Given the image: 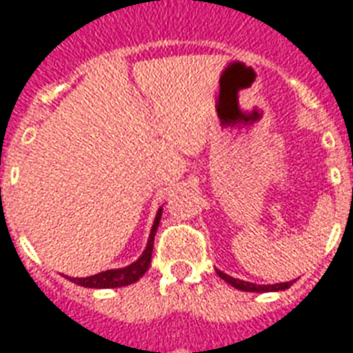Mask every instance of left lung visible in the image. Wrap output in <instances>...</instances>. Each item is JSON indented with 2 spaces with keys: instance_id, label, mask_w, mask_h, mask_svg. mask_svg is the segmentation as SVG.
Masks as SVG:
<instances>
[{
  "instance_id": "obj_1",
  "label": "left lung",
  "mask_w": 353,
  "mask_h": 353,
  "mask_svg": "<svg viewBox=\"0 0 353 353\" xmlns=\"http://www.w3.org/2000/svg\"><path fill=\"white\" fill-rule=\"evenodd\" d=\"M219 272V276L224 281H228V283L231 285V287H235V289L239 290H246V292H270V290H285L289 289L290 285H292V281H287V283H278V285H255V283H248V281H241V279H235L231 278V276H228V274L220 272V270H216Z\"/></svg>"
}]
</instances>
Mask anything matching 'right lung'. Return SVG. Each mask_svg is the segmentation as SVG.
<instances>
[{
	"label": "right lung",
	"mask_w": 353,
	"mask_h": 353,
	"mask_svg": "<svg viewBox=\"0 0 353 353\" xmlns=\"http://www.w3.org/2000/svg\"><path fill=\"white\" fill-rule=\"evenodd\" d=\"M161 212H163V209H159L155 222H153L152 233H150L148 246L144 250V254L139 257V261H134L133 265L125 266V268L105 270V272H99L96 276H90V278H72V281L81 285V287H88V289H117V287H125V285L139 281L146 274V270L150 268V263H152L153 241H155V233H157L159 222H161Z\"/></svg>",
	"instance_id": "add662e5"
}]
</instances>
